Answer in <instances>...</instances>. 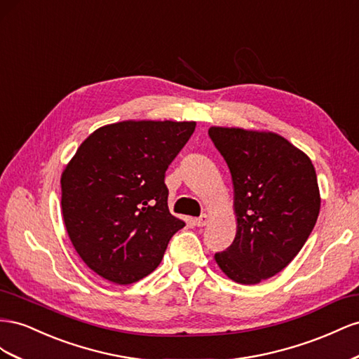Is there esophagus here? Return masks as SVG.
Segmentation results:
<instances>
[{"mask_svg": "<svg viewBox=\"0 0 359 359\" xmlns=\"http://www.w3.org/2000/svg\"><path fill=\"white\" fill-rule=\"evenodd\" d=\"M208 222H209V217L206 213H203L201 217L196 218V225H198V227H204V225H206Z\"/></svg>", "mask_w": 359, "mask_h": 359, "instance_id": "1", "label": "esophagus"}]
</instances>
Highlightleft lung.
I'll list each match as a JSON object with an SVG mask.
<instances>
[{"label":"left lung","mask_w":359,"mask_h":359,"mask_svg":"<svg viewBox=\"0 0 359 359\" xmlns=\"http://www.w3.org/2000/svg\"><path fill=\"white\" fill-rule=\"evenodd\" d=\"M231 174L236 238L215 254L230 280L259 284L283 271L313 231L320 191L311 159L271 130L210 126Z\"/></svg>","instance_id":"8db88e82"}]
</instances>
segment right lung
Masks as SVG:
<instances>
[{"instance_id": "right-lung-1", "label": "right lung", "mask_w": 359, "mask_h": 359, "mask_svg": "<svg viewBox=\"0 0 359 359\" xmlns=\"http://www.w3.org/2000/svg\"><path fill=\"white\" fill-rule=\"evenodd\" d=\"M196 121L125 120L90 134L61 172V213L88 268L120 285L158 268L185 222L168 209L165 171Z\"/></svg>"}]
</instances>
